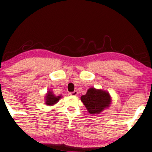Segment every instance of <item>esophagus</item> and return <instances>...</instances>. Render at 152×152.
Wrapping results in <instances>:
<instances>
[{
	"instance_id": "1",
	"label": "esophagus",
	"mask_w": 152,
	"mask_h": 152,
	"mask_svg": "<svg viewBox=\"0 0 152 152\" xmlns=\"http://www.w3.org/2000/svg\"><path fill=\"white\" fill-rule=\"evenodd\" d=\"M69 94H70V95H72V96H76V95H77L78 91L77 90H74V92H72V93H70Z\"/></svg>"
}]
</instances>
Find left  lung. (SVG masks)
<instances>
[{
  "mask_svg": "<svg viewBox=\"0 0 152 152\" xmlns=\"http://www.w3.org/2000/svg\"><path fill=\"white\" fill-rule=\"evenodd\" d=\"M80 100L84 104L90 114H98L111 104V98L105 90L90 88L85 95H82Z\"/></svg>",
  "mask_w": 152,
  "mask_h": 152,
  "instance_id": "1",
  "label": "left lung"
}]
</instances>
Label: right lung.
Listing matches in <instances>:
<instances>
[{
	"instance_id": "obj_1",
	"label": "right lung",
	"mask_w": 152,
	"mask_h": 152,
	"mask_svg": "<svg viewBox=\"0 0 152 152\" xmlns=\"http://www.w3.org/2000/svg\"><path fill=\"white\" fill-rule=\"evenodd\" d=\"M61 97H62L61 95L55 96L53 94V91L49 90V91H48V93L45 95V104L49 105V106H53V105L55 104L58 102V101Z\"/></svg>"
}]
</instances>
